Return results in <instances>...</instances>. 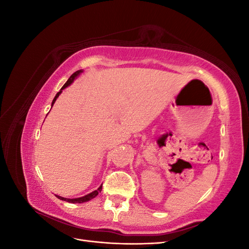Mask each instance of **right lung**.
Here are the masks:
<instances>
[{"label": "right lung", "mask_w": 249, "mask_h": 249, "mask_svg": "<svg viewBox=\"0 0 249 249\" xmlns=\"http://www.w3.org/2000/svg\"><path fill=\"white\" fill-rule=\"evenodd\" d=\"M82 72V71H77L76 72H73L71 76L70 77V79L67 80V82L65 83V84L63 85V87L61 88V90H60V91L56 94V96L54 97V100H53V103H52V107H53V105H54V103L56 102V100H57V97L59 96V94L62 92V89H64V88H66L67 86L69 85H71V83H72V81L74 80V78H76L78 74H80ZM102 187H103V185L99 188V189L97 190H95V191H93V192H91V193H89V194H87V195H85V196H83V197H79V198H73V199H70V198H64V197H61V196H57L59 199H61V200H64V201H69V202H71V203H81V202H85V201H88V200H90V199H92V198H94L97 194H99L101 191H102Z\"/></svg>", "instance_id": "add662e5"}]
</instances>
